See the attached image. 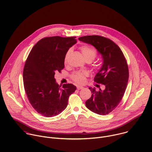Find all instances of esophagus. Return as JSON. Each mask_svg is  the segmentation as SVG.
<instances>
[{
  "mask_svg": "<svg viewBox=\"0 0 152 152\" xmlns=\"http://www.w3.org/2000/svg\"><path fill=\"white\" fill-rule=\"evenodd\" d=\"M83 86H80V85H78V86H77V90H82V89H83Z\"/></svg>",
  "mask_w": 152,
  "mask_h": 152,
  "instance_id": "34e87169",
  "label": "esophagus"
}]
</instances>
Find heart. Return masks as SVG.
I'll return each mask as SVG.
<instances>
[{"label":"heart","instance_id":"obj_1","mask_svg":"<svg viewBox=\"0 0 152 152\" xmlns=\"http://www.w3.org/2000/svg\"><path fill=\"white\" fill-rule=\"evenodd\" d=\"M80 50L82 51V53L86 59V60L87 59H90L91 61L94 60L96 57L97 56V52L93 48L88 46H83L81 47ZM71 53V49H69L67 50L66 52V55H65L64 56V63L66 64L68 61L69 56ZM88 76V73L86 71H78L75 72L71 76L72 79L76 82L82 84L85 81L86 77Z\"/></svg>","mask_w":152,"mask_h":152}]
</instances>
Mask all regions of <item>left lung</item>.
Here are the masks:
<instances>
[{"label": "left lung", "mask_w": 152, "mask_h": 152, "mask_svg": "<svg viewBox=\"0 0 152 152\" xmlns=\"http://www.w3.org/2000/svg\"><path fill=\"white\" fill-rule=\"evenodd\" d=\"M79 40L93 45L102 55L103 65L94 82L104 85V90L89 88L91 97L86 101L88 110L99 115H106L118 105L125 93L129 79L126 59L120 48L109 38L99 35H87Z\"/></svg>", "instance_id": "left-lung-1"}]
</instances>
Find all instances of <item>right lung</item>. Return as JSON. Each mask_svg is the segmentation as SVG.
Returning <instances> with one entry per match:
<instances>
[{"instance_id": "obj_1", "label": "right lung", "mask_w": 152, "mask_h": 152, "mask_svg": "<svg viewBox=\"0 0 152 152\" xmlns=\"http://www.w3.org/2000/svg\"><path fill=\"white\" fill-rule=\"evenodd\" d=\"M76 37L43 38L33 47L26 61L23 77L28 100L41 115L50 117L67 106L69 96L76 90L72 83L59 85L54 77L64 68V56L77 40Z\"/></svg>"}]
</instances>
